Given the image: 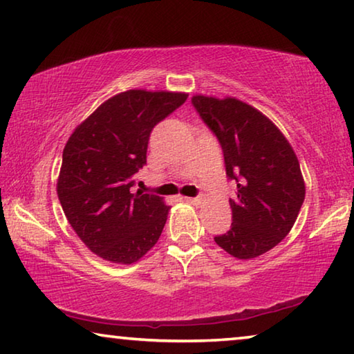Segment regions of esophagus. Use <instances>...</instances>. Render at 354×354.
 Returning a JSON list of instances; mask_svg holds the SVG:
<instances>
[{"label":"esophagus","mask_w":354,"mask_h":354,"mask_svg":"<svg viewBox=\"0 0 354 354\" xmlns=\"http://www.w3.org/2000/svg\"><path fill=\"white\" fill-rule=\"evenodd\" d=\"M186 201H187V203H192V205H200L201 203V198H198V197H187Z\"/></svg>","instance_id":"34e87169"}]
</instances>
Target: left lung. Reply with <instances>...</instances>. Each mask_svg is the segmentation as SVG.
<instances>
[{
	"label": "left lung",
	"instance_id": "8db88e82",
	"mask_svg": "<svg viewBox=\"0 0 354 354\" xmlns=\"http://www.w3.org/2000/svg\"><path fill=\"white\" fill-rule=\"evenodd\" d=\"M192 104L221 142L227 175L236 183L232 228L216 244L239 260L266 254L293 228L306 197L295 149L266 115L243 100L195 94Z\"/></svg>",
	"mask_w": 354,
	"mask_h": 354
}]
</instances>
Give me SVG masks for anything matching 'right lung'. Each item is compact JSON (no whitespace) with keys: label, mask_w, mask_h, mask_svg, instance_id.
Returning <instances> with one entry per match:
<instances>
[{"label":"right lung","mask_w":354,"mask_h":354,"mask_svg":"<svg viewBox=\"0 0 354 354\" xmlns=\"http://www.w3.org/2000/svg\"><path fill=\"white\" fill-rule=\"evenodd\" d=\"M187 96L129 89L100 104L67 140L56 194L77 236L102 260L132 265L159 241L171 206L132 187L153 127Z\"/></svg>","instance_id":"right-lung-1"}]
</instances>
